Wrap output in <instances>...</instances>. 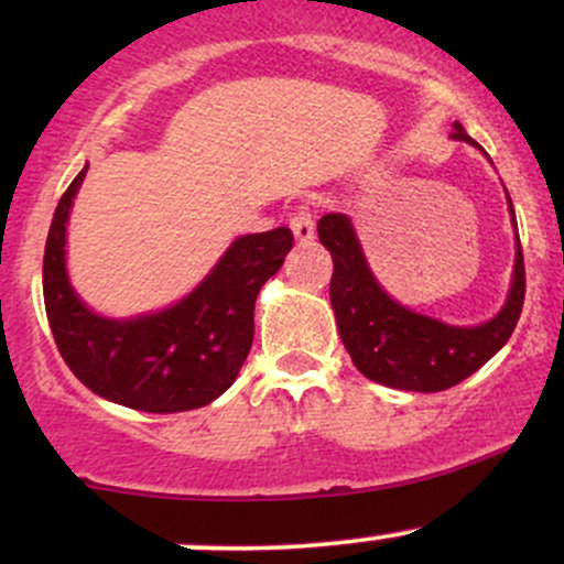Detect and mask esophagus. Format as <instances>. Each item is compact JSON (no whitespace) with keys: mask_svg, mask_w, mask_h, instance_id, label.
<instances>
[{"mask_svg":"<svg viewBox=\"0 0 564 564\" xmlns=\"http://www.w3.org/2000/svg\"><path fill=\"white\" fill-rule=\"evenodd\" d=\"M289 228L294 230V238L300 243H310L315 236V219L310 215L307 206H296L294 215L289 219Z\"/></svg>","mask_w":564,"mask_h":564,"instance_id":"obj_1","label":"esophagus"}]
</instances>
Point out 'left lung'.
Here are the masks:
<instances>
[{"label": "left lung", "instance_id": "8db88e82", "mask_svg": "<svg viewBox=\"0 0 564 564\" xmlns=\"http://www.w3.org/2000/svg\"><path fill=\"white\" fill-rule=\"evenodd\" d=\"M451 134L453 140L477 145L458 121ZM318 238L334 260L332 307L336 328L355 368L379 384L411 392L448 390L488 364L507 345L520 321L525 302V260L520 236L507 304L496 318L480 326H448L394 302L368 268L349 217L323 215L318 219Z\"/></svg>", "mask_w": 564, "mask_h": 564}]
</instances>
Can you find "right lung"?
<instances>
[{
    "mask_svg": "<svg viewBox=\"0 0 564 564\" xmlns=\"http://www.w3.org/2000/svg\"><path fill=\"white\" fill-rule=\"evenodd\" d=\"M87 166L57 204L44 246V307L74 377L100 398L177 413L219 398L254 341V302L294 246L289 228L238 238L183 302L129 321L93 313L66 275V223Z\"/></svg>",
    "mask_w": 564,
    "mask_h": 564,
    "instance_id": "1",
    "label": "right lung"
}]
</instances>
